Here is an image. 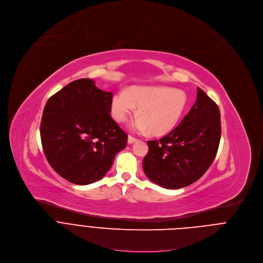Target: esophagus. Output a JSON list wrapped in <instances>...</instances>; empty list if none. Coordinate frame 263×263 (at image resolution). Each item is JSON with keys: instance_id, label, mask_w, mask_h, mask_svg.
Instances as JSON below:
<instances>
[{"instance_id": "obj_1", "label": "esophagus", "mask_w": 263, "mask_h": 263, "mask_svg": "<svg viewBox=\"0 0 263 263\" xmlns=\"http://www.w3.org/2000/svg\"><path fill=\"white\" fill-rule=\"evenodd\" d=\"M137 140H138L137 138H135V137L131 136V135H129V136H128V143H129V144H132V143L136 142Z\"/></svg>"}]
</instances>
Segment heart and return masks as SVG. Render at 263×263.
Masks as SVG:
<instances>
[{
	"instance_id": "obj_1",
	"label": "heart",
	"mask_w": 263,
	"mask_h": 263,
	"mask_svg": "<svg viewBox=\"0 0 263 263\" xmlns=\"http://www.w3.org/2000/svg\"><path fill=\"white\" fill-rule=\"evenodd\" d=\"M187 105L183 90L169 87L133 86L127 92H117L111 99V115L118 123H125L138 107L139 115L131 124L134 131L154 135L170 132L179 122Z\"/></svg>"
}]
</instances>
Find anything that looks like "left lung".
<instances>
[{"label": "left lung", "mask_w": 263, "mask_h": 263, "mask_svg": "<svg viewBox=\"0 0 263 263\" xmlns=\"http://www.w3.org/2000/svg\"><path fill=\"white\" fill-rule=\"evenodd\" d=\"M221 136L218 105L200 88L180 124L159 140H148L142 167L156 184L177 190L198 179L213 163Z\"/></svg>", "instance_id": "left-lung-1"}]
</instances>
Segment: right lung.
<instances>
[{"instance_id":"right-lung-1","label":"right lung","mask_w":263,"mask_h":263,"mask_svg":"<svg viewBox=\"0 0 263 263\" xmlns=\"http://www.w3.org/2000/svg\"><path fill=\"white\" fill-rule=\"evenodd\" d=\"M111 99V92L90 79L76 80L48 99L42 146L51 167L67 181L86 185L101 179L126 147L128 136L109 114Z\"/></svg>"}]
</instances>
